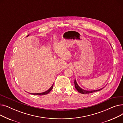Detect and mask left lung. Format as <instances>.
Wrapping results in <instances>:
<instances>
[{
	"label": "left lung",
	"mask_w": 123,
	"mask_h": 123,
	"mask_svg": "<svg viewBox=\"0 0 123 123\" xmlns=\"http://www.w3.org/2000/svg\"><path fill=\"white\" fill-rule=\"evenodd\" d=\"M74 84H75V87L76 88V89L78 91L79 93H81V94H89V93H92L93 92H97L99 91H100L102 89H103L104 88H102L101 89H98V90H84L82 88H81L78 85V84H77L76 80L75 79L74 81Z\"/></svg>",
	"instance_id": "1"
}]
</instances>
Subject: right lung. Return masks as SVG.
Segmentation results:
<instances>
[{"mask_svg":"<svg viewBox=\"0 0 123 123\" xmlns=\"http://www.w3.org/2000/svg\"><path fill=\"white\" fill-rule=\"evenodd\" d=\"M29 35V34H28V35L26 36V37H28ZM53 84H54V83L53 84V85L51 86V87L48 90H47L46 91H45V92H44L40 93H29V94H32V95H46V94H48V93L51 91L52 89V88H53Z\"/></svg>","mask_w":123,"mask_h":123,"instance_id":"right-lung-1","label":"right lung"}]
</instances>
